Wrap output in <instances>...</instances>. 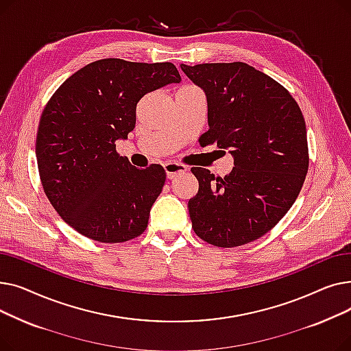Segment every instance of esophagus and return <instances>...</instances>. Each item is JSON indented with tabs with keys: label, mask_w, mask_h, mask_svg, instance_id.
<instances>
[{
	"label": "esophagus",
	"mask_w": 351,
	"mask_h": 351,
	"mask_svg": "<svg viewBox=\"0 0 351 351\" xmlns=\"http://www.w3.org/2000/svg\"><path fill=\"white\" fill-rule=\"evenodd\" d=\"M163 168H165V172H166V176H168V179H173L176 175L188 171L185 165L178 163V162H166L163 165Z\"/></svg>",
	"instance_id": "1"
}]
</instances>
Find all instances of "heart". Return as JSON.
I'll list each match as a JSON object with an SVG mask.
<instances>
[{
    "label": "heart",
    "mask_w": 351,
    "mask_h": 351,
    "mask_svg": "<svg viewBox=\"0 0 351 351\" xmlns=\"http://www.w3.org/2000/svg\"><path fill=\"white\" fill-rule=\"evenodd\" d=\"M183 88H193V86H191V85H188V86H183Z\"/></svg>",
    "instance_id": "obj_1"
}]
</instances>
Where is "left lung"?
<instances>
[{
  "label": "left lung",
  "instance_id": "obj_1",
  "mask_svg": "<svg viewBox=\"0 0 351 351\" xmlns=\"http://www.w3.org/2000/svg\"><path fill=\"white\" fill-rule=\"evenodd\" d=\"M180 68L208 98L209 131L199 143L234 158L225 178L191 169L199 182L188 204L192 228L217 247L246 245L278 225L302 191L308 169L303 114L283 85L245 62Z\"/></svg>",
  "mask_w": 351,
  "mask_h": 351
}]
</instances>
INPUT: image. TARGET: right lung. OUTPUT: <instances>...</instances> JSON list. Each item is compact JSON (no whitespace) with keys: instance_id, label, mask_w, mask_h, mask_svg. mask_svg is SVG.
Instances as JSON below:
<instances>
[{"instance_id":"right-lung-1","label":"right lung","mask_w":351,"mask_h":351,"mask_svg":"<svg viewBox=\"0 0 351 351\" xmlns=\"http://www.w3.org/2000/svg\"><path fill=\"white\" fill-rule=\"evenodd\" d=\"M180 82L171 62L105 58L71 75L47 102L35 142L44 192L72 229L102 243L141 236L166 172L138 169L117 152L147 92Z\"/></svg>"}]
</instances>
